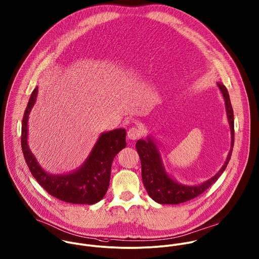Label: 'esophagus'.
I'll return each instance as SVG.
<instances>
[{"label": "esophagus", "instance_id": "34e87169", "mask_svg": "<svg viewBox=\"0 0 259 259\" xmlns=\"http://www.w3.org/2000/svg\"><path fill=\"white\" fill-rule=\"evenodd\" d=\"M143 134V131H142V129L138 126H134V127H132V128H130L129 130H128V132H127V136H128V138L130 139V140H136L137 138H139L141 135Z\"/></svg>", "mask_w": 259, "mask_h": 259}]
</instances>
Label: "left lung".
Returning a JSON list of instances; mask_svg holds the SVG:
<instances>
[{"label":"left lung","mask_w":259,"mask_h":259,"mask_svg":"<svg viewBox=\"0 0 259 259\" xmlns=\"http://www.w3.org/2000/svg\"><path fill=\"white\" fill-rule=\"evenodd\" d=\"M217 86L225 102L226 116L231 133V143L226 161L213 177L198 185H186L179 183L166 171L154 137L148 136L146 140L140 139L136 142V150L141 160L143 184L148 195L157 203L179 204L197 197L216 182L227 167L234 145V115L226 87L221 83H217Z\"/></svg>","instance_id":"1"}]
</instances>
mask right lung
<instances>
[{
    "label": "right lung",
    "instance_id": "add662e5",
    "mask_svg": "<svg viewBox=\"0 0 259 259\" xmlns=\"http://www.w3.org/2000/svg\"><path fill=\"white\" fill-rule=\"evenodd\" d=\"M38 87L32 92L22 122V150L27 165L37 182L54 197L73 204H95L107 192L111 176L112 162L126 147V130L115 129L100 134L90 154L83 164L69 173L46 172L28 145L29 115L36 103Z\"/></svg>",
    "mask_w": 259,
    "mask_h": 259
}]
</instances>
